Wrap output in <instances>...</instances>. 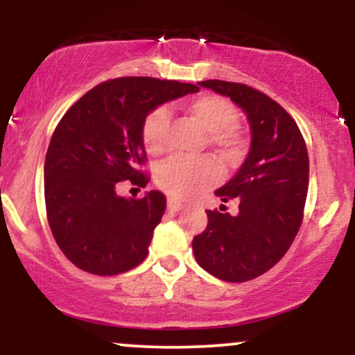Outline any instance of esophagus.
Returning <instances> with one entry per match:
<instances>
[{
	"mask_svg": "<svg viewBox=\"0 0 355 355\" xmlns=\"http://www.w3.org/2000/svg\"><path fill=\"white\" fill-rule=\"evenodd\" d=\"M183 209V203L175 200V198H168V210L170 211H180Z\"/></svg>",
	"mask_w": 355,
	"mask_h": 355,
	"instance_id": "1",
	"label": "esophagus"
}]
</instances>
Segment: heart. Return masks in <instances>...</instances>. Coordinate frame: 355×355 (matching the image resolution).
I'll return each mask as SVG.
<instances>
[{"label": "heart", "mask_w": 355, "mask_h": 355, "mask_svg": "<svg viewBox=\"0 0 355 355\" xmlns=\"http://www.w3.org/2000/svg\"><path fill=\"white\" fill-rule=\"evenodd\" d=\"M187 113L203 132L207 144L227 160H237L245 150V137L239 128V110L230 100L218 95H200L187 103ZM168 110L157 108L145 118L141 141L150 155H162L166 148L165 132ZM222 177L217 162L210 157L185 160L170 158L158 168L157 182L166 193L177 198H190L215 185Z\"/></svg>", "instance_id": "obj_1"}]
</instances>
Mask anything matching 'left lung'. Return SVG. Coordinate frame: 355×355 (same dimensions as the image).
Returning a JSON list of instances; mask_svg holds the SVG:
<instances>
[{
  "label": "left lung",
  "instance_id": "1",
  "mask_svg": "<svg viewBox=\"0 0 355 355\" xmlns=\"http://www.w3.org/2000/svg\"><path fill=\"white\" fill-rule=\"evenodd\" d=\"M198 85L229 96L247 113L252 144L237 175L215 191L223 202H239L237 215L207 210V229L191 247L203 270L225 282H247L282 259L302 225L307 146L294 118L266 93L223 80Z\"/></svg>",
  "mask_w": 355,
  "mask_h": 355
}]
</instances>
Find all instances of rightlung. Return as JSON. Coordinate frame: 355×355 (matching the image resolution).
<instances>
[{
    "label": "right lung",
    "mask_w": 355,
    "mask_h": 355,
    "mask_svg": "<svg viewBox=\"0 0 355 355\" xmlns=\"http://www.w3.org/2000/svg\"><path fill=\"white\" fill-rule=\"evenodd\" d=\"M198 92L191 83L123 76L96 85L64 113L44 158V203L55 242L81 270L116 275L145 260L166 209L162 191L141 198L116 193L141 187L146 153L141 126L165 101Z\"/></svg>",
    "instance_id": "obj_1"
}]
</instances>
